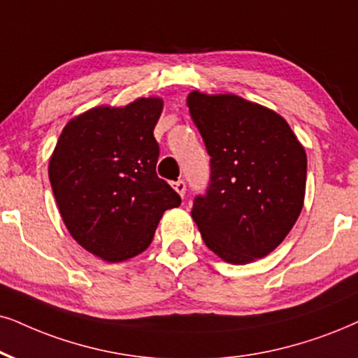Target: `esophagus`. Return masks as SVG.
<instances>
[{
    "mask_svg": "<svg viewBox=\"0 0 358 358\" xmlns=\"http://www.w3.org/2000/svg\"><path fill=\"white\" fill-rule=\"evenodd\" d=\"M173 188H175V192L180 194V196H183L185 192H187V183H185L183 180H178V182L173 183Z\"/></svg>",
    "mask_w": 358,
    "mask_h": 358,
    "instance_id": "esophagus-1",
    "label": "esophagus"
}]
</instances>
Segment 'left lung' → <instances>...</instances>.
Returning <instances> with one entry per match:
<instances>
[{
    "label": "left lung",
    "instance_id": "1",
    "mask_svg": "<svg viewBox=\"0 0 358 358\" xmlns=\"http://www.w3.org/2000/svg\"><path fill=\"white\" fill-rule=\"evenodd\" d=\"M187 106L211 157L210 187L192 210L203 241L231 264L268 256L304 206V147L278 112L234 94L193 90Z\"/></svg>",
    "mask_w": 358,
    "mask_h": 358
}]
</instances>
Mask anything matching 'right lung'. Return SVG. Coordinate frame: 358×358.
I'll use <instances>...</instances> for the list:
<instances>
[{
    "instance_id": "right-lung-1",
    "label": "right lung",
    "mask_w": 358,
    "mask_h": 358,
    "mask_svg": "<svg viewBox=\"0 0 358 358\" xmlns=\"http://www.w3.org/2000/svg\"><path fill=\"white\" fill-rule=\"evenodd\" d=\"M162 110L160 97L90 108L67 122L49 160L67 231L107 262L145 251L164 213L182 203L157 176L160 148L153 129Z\"/></svg>"
}]
</instances>
